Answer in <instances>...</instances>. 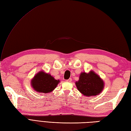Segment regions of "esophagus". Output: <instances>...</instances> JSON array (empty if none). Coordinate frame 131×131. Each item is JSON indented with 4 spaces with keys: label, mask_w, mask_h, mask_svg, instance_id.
I'll use <instances>...</instances> for the list:
<instances>
[{
    "label": "esophagus",
    "mask_w": 131,
    "mask_h": 131,
    "mask_svg": "<svg viewBox=\"0 0 131 131\" xmlns=\"http://www.w3.org/2000/svg\"><path fill=\"white\" fill-rule=\"evenodd\" d=\"M67 82H72V78H69L68 80H67Z\"/></svg>",
    "instance_id": "1"
}]
</instances>
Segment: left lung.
<instances>
[{
  "label": "left lung",
  "mask_w": 131,
  "mask_h": 131,
  "mask_svg": "<svg viewBox=\"0 0 131 131\" xmlns=\"http://www.w3.org/2000/svg\"><path fill=\"white\" fill-rule=\"evenodd\" d=\"M75 85L78 90L86 97L98 95L104 87L103 79L93 71L88 73L82 72L79 80L75 82Z\"/></svg>",
  "instance_id": "obj_1"
}]
</instances>
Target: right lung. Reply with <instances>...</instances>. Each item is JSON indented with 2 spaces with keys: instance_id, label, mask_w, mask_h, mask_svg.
I'll use <instances>...</instances> for the list:
<instances>
[{
  "instance_id": "1",
  "label": "right lung",
  "mask_w": 131,
  "mask_h": 131,
  "mask_svg": "<svg viewBox=\"0 0 131 131\" xmlns=\"http://www.w3.org/2000/svg\"><path fill=\"white\" fill-rule=\"evenodd\" d=\"M60 82L57 80L49 73H47L43 70L37 73L31 80V86L34 90L38 93L47 94L51 93L58 85Z\"/></svg>"
}]
</instances>
